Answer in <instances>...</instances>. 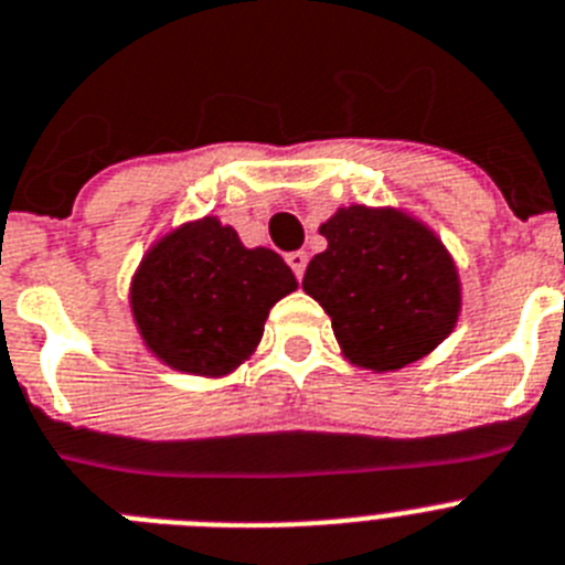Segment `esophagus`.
I'll list each match as a JSON object with an SVG mask.
<instances>
[{
    "instance_id": "esophagus-1",
    "label": "esophagus",
    "mask_w": 565,
    "mask_h": 565,
    "mask_svg": "<svg viewBox=\"0 0 565 565\" xmlns=\"http://www.w3.org/2000/svg\"><path fill=\"white\" fill-rule=\"evenodd\" d=\"M286 263L291 265L294 277L302 279V274H306V265H308V254L306 250H291V254L286 257Z\"/></svg>"
}]
</instances>
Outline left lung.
Instances as JSON below:
<instances>
[{"label": "left lung", "instance_id": "8db88e82", "mask_svg": "<svg viewBox=\"0 0 565 565\" xmlns=\"http://www.w3.org/2000/svg\"><path fill=\"white\" fill-rule=\"evenodd\" d=\"M320 234L329 248L308 263L302 288L326 308L351 363L403 369L455 329V263L426 225L392 209L351 205Z\"/></svg>", "mask_w": 565, "mask_h": 565}]
</instances>
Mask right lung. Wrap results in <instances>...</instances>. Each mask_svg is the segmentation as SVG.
<instances>
[{
  "instance_id": "1",
  "label": "right lung",
  "mask_w": 565,
  "mask_h": 565,
  "mask_svg": "<svg viewBox=\"0 0 565 565\" xmlns=\"http://www.w3.org/2000/svg\"><path fill=\"white\" fill-rule=\"evenodd\" d=\"M294 288L279 254L245 248L234 228L205 216L153 245L131 306L159 360L191 374H225L257 349L271 306Z\"/></svg>"
}]
</instances>
